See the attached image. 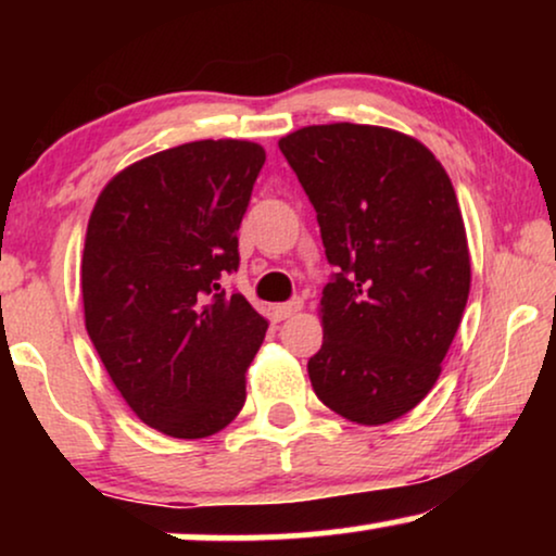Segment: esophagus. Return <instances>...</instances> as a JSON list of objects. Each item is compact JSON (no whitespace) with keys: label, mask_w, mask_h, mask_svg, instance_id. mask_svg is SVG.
I'll return each instance as SVG.
<instances>
[{"label":"esophagus","mask_w":556,"mask_h":556,"mask_svg":"<svg viewBox=\"0 0 556 556\" xmlns=\"http://www.w3.org/2000/svg\"><path fill=\"white\" fill-rule=\"evenodd\" d=\"M301 308H303V301L295 299V301H288V303H276V306H273L270 311H273V318H276V321H286V318L299 314Z\"/></svg>","instance_id":"obj_1"}]
</instances>
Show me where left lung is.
<instances>
[{"label":"left lung","mask_w":556,"mask_h":556,"mask_svg":"<svg viewBox=\"0 0 556 556\" xmlns=\"http://www.w3.org/2000/svg\"><path fill=\"white\" fill-rule=\"evenodd\" d=\"M278 147L339 270L318 303L316 397L356 425L397 420L435 387L470 291L451 177L425 143L384 126H306Z\"/></svg>","instance_id":"left-lung-1"}]
</instances>
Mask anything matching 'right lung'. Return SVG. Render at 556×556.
<instances>
[{
  "mask_svg": "<svg viewBox=\"0 0 556 556\" xmlns=\"http://www.w3.org/2000/svg\"><path fill=\"white\" fill-rule=\"evenodd\" d=\"M265 149L204 139L121 169L90 212L80 263L86 329L141 422L210 438L245 405V371L268 321L242 293L238 230Z\"/></svg>",
  "mask_w": 556,
  "mask_h": 556,
  "instance_id": "add662e5",
  "label": "right lung"
}]
</instances>
